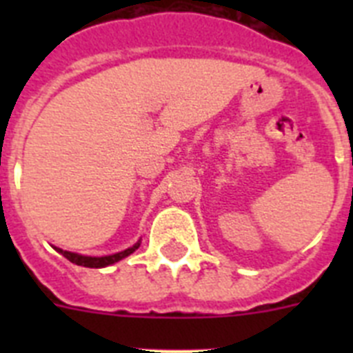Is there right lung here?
I'll use <instances>...</instances> for the list:
<instances>
[{
	"instance_id": "right-lung-1",
	"label": "right lung",
	"mask_w": 353,
	"mask_h": 353,
	"mask_svg": "<svg viewBox=\"0 0 353 353\" xmlns=\"http://www.w3.org/2000/svg\"><path fill=\"white\" fill-rule=\"evenodd\" d=\"M139 248V242L138 244H134L132 248L125 249V251L121 252H117V254H111V256H83V254H76V252H70V251H63V249H56L58 252H61L65 258H67L68 261H72V263L76 265H81V267H90V269H101V267H108V265H113L117 263V261L123 260L125 256H129V254H132L136 249Z\"/></svg>"
}]
</instances>
